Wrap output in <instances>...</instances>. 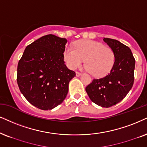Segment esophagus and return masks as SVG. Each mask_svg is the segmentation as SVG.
Here are the masks:
<instances>
[{"instance_id": "esophagus-1", "label": "esophagus", "mask_w": 147, "mask_h": 147, "mask_svg": "<svg viewBox=\"0 0 147 147\" xmlns=\"http://www.w3.org/2000/svg\"><path fill=\"white\" fill-rule=\"evenodd\" d=\"M81 75V73L80 72H78V71H76V76H77V77H79L80 75Z\"/></svg>"}]
</instances>
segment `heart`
<instances>
[{
    "instance_id": "1",
    "label": "heart",
    "mask_w": 147,
    "mask_h": 147,
    "mask_svg": "<svg viewBox=\"0 0 147 147\" xmlns=\"http://www.w3.org/2000/svg\"><path fill=\"white\" fill-rule=\"evenodd\" d=\"M73 47H66L64 52L65 62L71 69L79 67L85 60V68L94 77H105L113 68L115 55L109 46L94 40H81Z\"/></svg>"
}]
</instances>
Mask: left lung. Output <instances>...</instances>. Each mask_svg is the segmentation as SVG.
Instances as JSON below:
<instances>
[{"label":"left lung","instance_id":"obj_1","mask_svg":"<svg viewBox=\"0 0 147 147\" xmlns=\"http://www.w3.org/2000/svg\"><path fill=\"white\" fill-rule=\"evenodd\" d=\"M103 40L114 51L115 64L108 75L93 79L85 90L93 102L109 108L121 101L132 87L135 59L131 49L119 40L109 38Z\"/></svg>","mask_w":147,"mask_h":147}]
</instances>
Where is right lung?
<instances>
[{
    "label": "right lung",
    "instance_id": "obj_1",
    "mask_svg": "<svg viewBox=\"0 0 147 147\" xmlns=\"http://www.w3.org/2000/svg\"><path fill=\"white\" fill-rule=\"evenodd\" d=\"M67 40L47 34L26 47L18 64L17 82L31 105L51 110L66 98L68 83L76 75L64 64Z\"/></svg>",
    "mask_w": 147,
    "mask_h": 147
}]
</instances>
